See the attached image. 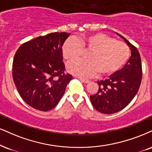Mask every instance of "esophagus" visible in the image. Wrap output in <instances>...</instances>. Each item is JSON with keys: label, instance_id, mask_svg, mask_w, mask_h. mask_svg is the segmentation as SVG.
I'll return each mask as SVG.
<instances>
[{"label": "esophagus", "instance_id": "obj_1", "mask_svg": "<svg viewBox=\"0 0 152 152\" xmlns=\"http://www.w3.org/2000/svg\"><path fill=\"white\" fill-rule=\"evenodd\" d=\"M78 79L80 80V81H81L82 83H88L89 81V80H87V79H84V78H78Z\"/></svg>", "mask_w": 152, "mask_h": 152}]
</instances>
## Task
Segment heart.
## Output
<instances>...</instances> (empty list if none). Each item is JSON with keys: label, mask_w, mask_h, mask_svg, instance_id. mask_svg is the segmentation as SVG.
<instances>
[{"label": "heart", "mask_w": 152, "mask_h": 152, "mask_svg": "<svg viewBox=\"0 0 152 152\" xmlns=\"http://www.w3.org/2000/svg\"><path fill=\"white\" fill-rule=\"evenodd\" d=\"M86 60H76L67 64V70L79 77L111 74L119 70L129 58L130 51L123 42L103 33H93L79 39L69 38L62 46V54L67 61L80 57L83 51Z\"/></svg>", "instance_id": "b5f03b06"}]
</instances>
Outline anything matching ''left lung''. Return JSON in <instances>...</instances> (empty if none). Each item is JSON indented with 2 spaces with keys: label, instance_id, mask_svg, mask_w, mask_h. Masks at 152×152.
Listing matches in <instances>:
<instances>
[{
  "label": "left lung",
  "instance_id": "1",
  "mask_svg": "<svg viewBox=\"0 0 152 152\" xmlns=\"http://www.w3.org/2000/svg\"><path fill=\"white\" fill-rule=\"evenodd\" d=\"M131 50V56L120 71H116L105 80L97 81L98 91L90 96L95 109L103 114H113L124 109L137 94L142 77L140 54L137 49L124 37Z\"/></svg>",
  "mask_w": 152,
  "mask_h": 152
}]
</instances>
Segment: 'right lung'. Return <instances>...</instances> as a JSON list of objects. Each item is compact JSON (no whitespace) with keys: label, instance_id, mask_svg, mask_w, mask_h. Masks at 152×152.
<instances>
[{"label":"right lung","instance_id":"right-lung-1","mask_svg":"<svg viewBox=\"0 0 152 152\" xmlns=\"http://www.w3.org/2000/svg\"><path fill=\"white\" fill-rule=\"evenodd\" d=\"M70 33L53 32L23 44L15 54L12 78L24 101L48 111L57 105L72 78L66 74L62 46Z\"/></svg>","mask_w":152,"mask_h":152}]
</instances>
